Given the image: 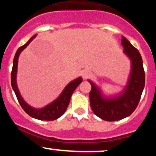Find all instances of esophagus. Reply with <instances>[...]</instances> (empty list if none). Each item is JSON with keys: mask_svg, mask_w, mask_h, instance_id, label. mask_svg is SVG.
<instances>
[{"mask_svg": "<svg viewBox=\"0 0 156 156\" xmlns=\"http://www.w3.org/2000/svg\"><path fill=\"white\" fill-rule=\"evenodd\" d=\"M89 76H90V72H89V70H87V69H85V70L82 71V77L83 78V79H86V78H87L88 77H89Z\"/></svg>", "mask_w": 156, "mask_h": 156, "instance_id": "1", "label": "esophagus"}]
</instances>
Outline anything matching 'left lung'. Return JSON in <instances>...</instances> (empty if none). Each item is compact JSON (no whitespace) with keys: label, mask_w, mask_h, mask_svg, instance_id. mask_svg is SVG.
I'll use <instances>...</instances> for the list:
<instances>
[{"label":"left lung","mask_w":156,"mask_h":156,"mask_svg":"<svg viewBox=\"0 0 156 156\" xmlns=\"http://www.w3.org/2000/svg\"><path fill=\"white\" fill-rule=\"evenodd\" d=\"M123 53L130 61V71L126 86L114 95H105L102 89L91 80L89 93L93 112L105 121H117L128 117L136 108L145 84L143 62L141 54L125 37H122Z\"/></svg>","instance_id":"8db88e82"}]
</instances>
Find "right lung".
Returning <instances> with one entry per match:
<instances>
[{"instance_id": "add662e5", "label": "right lung", "mask_w": 156, "mask_h": 156, "mask_svg": "<svg viewBox=\"0 0 156 156\" xmlns=\"http://www.w3.org/2000/svg\"><path fill=\"white\" fill-rule=\"evenodd\" d=\"M37 34L34 35L24 45L20 47L17 49V52H16L13 61L12 75H11V83H12V89H13L14 92L15 93L19 103L20 104L23 110L28 115L37 119H39V120H55V119L62 117L64 113L65 112L66 109H67L68 105L69 103V101H70L71 96H72L73 92L76 90L78 85L81 83L83 79H82L81 77H78V78L69 82L56 99L51 102L49 104L45 105V106L42 107V108H36L34 107H32L30 105H28L24 101L23 97L21 96L18 87H17V64H18V58L21 52L30 44V42L37 37Z\"/></svg>"}]
</instances>
